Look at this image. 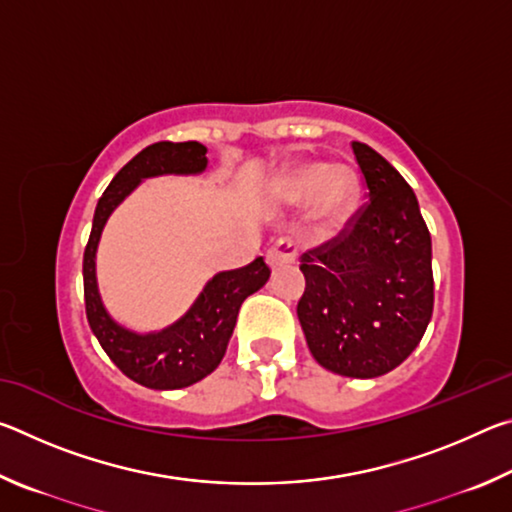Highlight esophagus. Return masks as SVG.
Segmentation results:
<instances>
[{
	"label": "esophagus",
	"instance_id": "obj_1",
	"mask_svg": "<svg viewBox=\"0 0 512 512\" xmlns=\"http://www.w3.org/2000/svg\"><path fill=\"white\" fill-rule=\"evenodd\" d=\"M298 241L293 237H280L275 241V244L271 246V250H268V264H271V268H280V266H289L296 262L298 257Z\"/></svg>",
	"mask_w": 512,
	"mask_h": 512
}]
</instances>
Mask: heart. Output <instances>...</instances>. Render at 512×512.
<instances>
[{"mask_svg":"<svg viewBox=\"0 0 512 512\" xmlns=\"http://www.w3.org/2000/svg\"><path fill=\"white\" fill-rule=\"evenodd\" d=\"M282 201L298 205L309 198V219L318 230L336 232L357 212L361 185L357 171L348 164L298 162L282 171L277 180Z\"/></svg>","mask_w":512,"mask_h":512,"instance_id":"obj_1","label":"heart"}]
</instances>
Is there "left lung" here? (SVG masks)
<instances>
[{
  "instance_id": "left-lung-1",
  "label": "left lung",
  "mask_w": 512,
  "mask_h": 512,
  "mask_svg": "<svg viewBox=\"0 0 512 512\" xmlns=\"http://www.w3.org/2000/svg\"><path fill=\"white\" fill-rule=\"evenodd\" d=\"M368 203L300 257L298 318L314 359L343 377L386 375L418 348L433 311L431 235L391 162L352 142Z\"/></svg>"
}]
</instances>
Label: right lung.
Wrapping results in <instances>:
<instances>
[{
    "instance_id": "add662e5",
    "label": "right lung",
    "mask_w": 512,
    "mask_h": 512,
    "mask_svg": "<svg viewBox=\"0 0 512 512\" xmlns=\"http://www.w3.org/2000/svg\"><path fill=\"white\" fill-rule=\"evenodd\" d=\"M207 149L198 142H155L121 167L94 210L92 232L83 255L85 314L110 361L137 384L155 391L192 386L219 366L241 302L262 289L271 268L257 257L244 268L216 273L205 284L192 309L171 327L155 334H135L110 318L97 287V246L112 210L142 183L164 173H201L207 167Z\"/></svg>"
}]
</instances>
